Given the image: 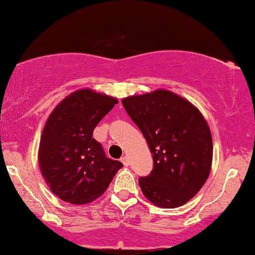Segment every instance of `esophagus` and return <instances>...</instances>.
Segmentation results:
<instances>
[{"label": "esophagus", "mask_w": 255, "mask_h": 255, "mask_svg": "<svg viewBox=\"0 0 255 255\" xmlns=\"http://www.w3.org/2000/svg\"><path fill=\"white\" fill-rule=\"evenodd\" d=\"M121 161L125 166H128V165H129V159H128L127 155H124V157L121 158Z\"/></svg>", "instance_id": "1"}]
</instances>
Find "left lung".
Listing matches in <instances>:
<instances>
[{"label": "left lung", "mask_w": 255, "mask_h": 255, "mask_svg": "<svg viewBox=\"0 0 255 255\" xmlns=\"http://www.w3.org/2000/svg\"><path fill=\"white\" fill-rule=\"evenodd\" d=\"M145 136L153 170L139 178L145 197L160 208L189 202L204 185L213 160V139L203 116L191 103L167 90L122 100Z\"/></svg>", "instance_id": "8db88e82"}]
</instances>
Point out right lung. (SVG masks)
<instances>
[{
	"instance_id": "1",
	"label": "right lung",
	"mask_w": 255,
	"mask_h": 255,
	"mask_svg": "<svg viewBox=\"0 0 255 255\" xmlns=\"http://www.w3.org/2000/svg\"><path fill=\"white\" fill-rule=\"evenodd\" d=\"M116 103L114 97L83 89L61 101L46 122L39 147L40 171L52 192L63 201H95L124 166L107 157L93 137L95 127Z\"/></svg>"
}]
</instances>
